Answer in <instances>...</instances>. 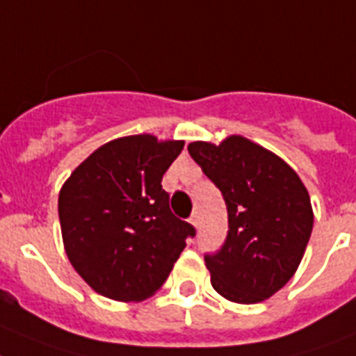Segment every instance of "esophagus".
<instances>
[{"instance_id":"1","label":"esophagus","mask_w":356,"mask_h":356,"mask_svg":"<svg viewBox=\"0 0 356 356\" xmlns=\"http://www.w3.org/2000/svg\"><path fill=\"white\" fill-rule=\"evenodd\" d=\"M191 224L195 225V227H198V214H193V216H191Z\"/></svg>"}]
</instances>
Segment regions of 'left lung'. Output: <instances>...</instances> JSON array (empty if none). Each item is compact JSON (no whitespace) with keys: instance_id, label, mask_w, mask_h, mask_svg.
Listing matches in <instances>:
<instances>
[{"instance_id":"1","label":"left lung","mask_w":356,"mask_h":356,"mask_svg":"<svg viewBox=\"0 0 356 356\" xmlns=\"http://www.w3.org/2000/svg\"><path fill=\"white\" fill-rule=\"evenodd\" d=\"M187 149L227 205L224 245L205 254L214 291L238 304L266 300L295 275L307 248V189L286 161L248 138L193 142Z\"/></svg>"}]
</instances>
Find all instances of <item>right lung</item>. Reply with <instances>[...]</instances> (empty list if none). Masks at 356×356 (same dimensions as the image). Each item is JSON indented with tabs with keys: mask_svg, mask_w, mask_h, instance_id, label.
<instances>
[{
	"mask_svg": "<svg viewBox=\"0 0 356 356\" xmlns=\"http://www.w3.org/2000/svg\"><path fill=\"white\" fill-rule=\"evenodd\" d=\"M184 142L151 134L105 143L79 163L58 198L65 252L96 293L122 302L154 295L195 227L176 218L161 178Z\"/></svg>",
	"mask_w": 356,
	"mask_h": 356,
	"instance_id": "obj_1",
	"label": "right lung"
}]
</instances>
